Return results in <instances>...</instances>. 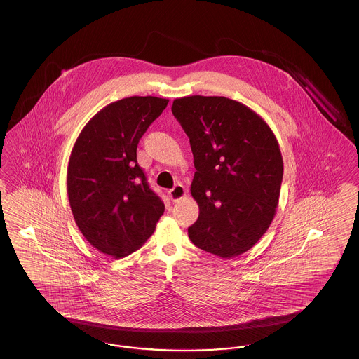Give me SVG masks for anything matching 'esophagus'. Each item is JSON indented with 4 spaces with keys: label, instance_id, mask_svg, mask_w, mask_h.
<instances>
[{
    "label": "esophagus",
    "instance_id": "34e87169",
    "mask_svg": "<svg viewBox=\"0 0 359 359\" xmlns=\"http://www.w3.org/2000/svg\"><path fill=\"white\" fill-rule=\"evenodd\" d=\"M186 192H187L186 188L183 187L182 184H176L170 191V198H171L172 202H179L182 198L186 196Z\"/></svg>",
    "mask_w": 359,
    "mask_h": 359
}]
</instances>
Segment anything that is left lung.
<instances>
[{"label": "left lung", "instance_id": "8db88e82", "mask_svg": "<svg viewBox=\"0 0 359 359\" xmlns=\"http://www.w3.org/2000/svg\"><path fill=\"white\" fill-rule=\"evenodd\" d=\"M172 113L189 138L196 170L191 195L199 218L188 237L222 258L248 252L278 205L284 164L272 129L255 110L226 97L176 98Z\"/></svg>", "mask_w": 359, "mask_h": 359}]
</instances>
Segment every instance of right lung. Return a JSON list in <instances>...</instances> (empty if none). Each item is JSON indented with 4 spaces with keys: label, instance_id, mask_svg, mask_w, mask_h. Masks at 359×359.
I'll return each instance as SVG.
<instances>
[{
    "label": "right lung",
    "instance_id": "add662e5",
    "mask_svg": "<svg viewBox=\"0 0 359 359\" xmlns=\"http://www.w3.org/2000/svg\"><path fill=\"white\" fill-rule=\"evenodd\" d=\"M168 102L135 95L109 103L86 123L69 154L75 223L90 245L116 259L138 250L164 212L137 164V145Z\"/></svg>",
    "mask_w": 359,
    "mask_h": 359
}]
</instances>
